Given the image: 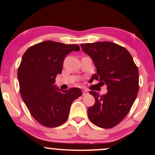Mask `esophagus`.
<instances>
[{
	"label": "esophagus",
	"instance_id": "esophagus-1",
	"mask_svg": "<svg viewBox=\"0 0 155 155\" xmlns=\"http://www.w3.org/2000/svg\"><path fill=\"white\" fill-rule=\"evenodd\" d=\"M88 94H89L88 91H87V90H83V92H82L83 95H88Z\"/></svg>",
	"mask_w": 155,
	"mask_h": 155
}]
</instances>
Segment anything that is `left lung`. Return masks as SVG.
<instances>
[{"label": "left lung", "instance_id": "8db88e82", "mask_svg": "<svg viewBox=\"0 0 155 155\" xmlns=\"http://www.w3.org/2000/svg\"><path fill=\"white\" fill-rule=\"evenodd\" d=\"M81 47L97 68L92 79L107 86L105 95L90 92L95 103L88 108V117L97 127L111 128L126 117L136 100L139 89L138 68L129 51L117 44L99 41L81 44Z\"/></svg>", "mask_w": 155, "mask_h": 155}]
</instances>
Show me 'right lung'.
Instances as JSON below:
<instances>
[{
	"instance_id": "add662e5",
	"label": "right lung",
	"mask_w": 155,
	"mask_h": 155,
	"mask_svg": "<svg viewBox=\"0 0 155 155\" xmlns=\"http://www.w3.org/2000/svg\"><path fill=\"white\" fill-rule=\"evenodd\" d=\"M76 44L45 41L28 49L17 71L20 94L31 115L47 127L61 125L73 101L82 95L79 88L61 90L54 84L67 54L79 51Z\"/></svg>"
}]
</instances>
